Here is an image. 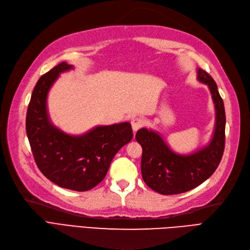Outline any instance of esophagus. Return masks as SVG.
<instances>
[{"mask_svg": "<svg viewBox=\"0 0 250 250\" xmlns=\"http://www.w3.org/2000/svg\"><path fill=\"white\" fill-rule=\"evenodd\" d=\"M131 124H132V128H133V131H134V133H136L137 131L139 130L140 127H142L143 126V125H144V120L142 119V118H134L132 122H131Z\"/></svg>", "mask_w": 250, "mask_h": 250, "instance_id": "obj_1", "label": "esophagus"}]
</instances>
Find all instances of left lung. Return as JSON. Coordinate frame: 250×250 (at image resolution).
I'll return each mask as SVG.
<instances>
[{"label":"left lung","instance_id":"1","mask_svg":"<svg viewBox=\"0 0 250 250\" xmlns=\"http://www.w3.org/2000/svg\"><path fill=\"white\" fill-rule=\"evenodd\" d=\"M197 80L206 84L215 107V127L206 146L190 155L174 152L157 131L140 128L136 140L142 146L141 173L143 181L163 195L180 194L199 186L214 173L224 150L225 111L218 88L207 71L197 68Z\"/></svg>","mask_w":250,"mask_h":250}]
</instances>
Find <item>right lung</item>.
Returning <instances> with one entry per match:
<instances>
[{"label":"right lung","instance_id":"add662e5","mask_svg":"<svg viewBox=\"0 0 250 250\" xmlns=\"http://www.w3.org/2000/svg\"><path fill=\"white\" fill-rule=\"evenodd\" d=\"M74 66L62 62L40 77L31 95L26 131L39 170L61 188L87 191L106 176L117 151L133 138L130 123L98 125L83 135L55 126L47 112V94L59 75Z\"/></svg>","mask_w":250,"mask_h":250}]
</instances>
